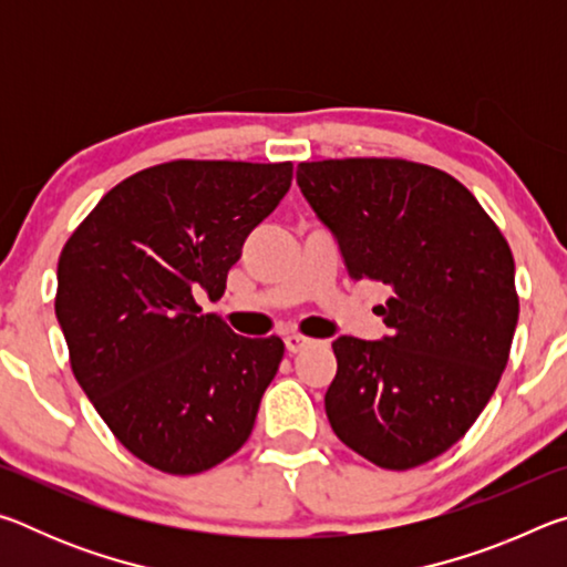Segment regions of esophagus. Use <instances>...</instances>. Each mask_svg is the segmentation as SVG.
<instances>
[{"label":"esophagus","mask_w":567,"mask_h":567,"mask_svg":"<svg viewBox=\"0 0 567 567\" xmlns=\"http://www.w3.org/2000/svg\"><path fill=\"white\" fill-rule=\"evenodd\" d=\"M312 344V340L310 338H302V334H287L285 338V348H287V352H302L305 348H310Z\"/></svg>","instance_id":"1"}]
</instances>
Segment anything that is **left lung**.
<instances>
[{
  "label": "left lung",
  "mask_w": 567,
  "mask_h": 567,
  "mask_svg": "<svg viewBox=\"0 0 567 567\" xmlns=\"http://www.w3.org/2000/svg\"><path fill=\"white\" fill-rule=\"evenodd\" d=\"M297 185L338 239L352 280L392 295L382 340L332 342L324 392L344 445L385 470L443 455L493 398L517 324L515 262L505 237L447 172L408 159L297 165Z\"/></svg>",
  "instance_id": "obj_1"
}]
</instances>
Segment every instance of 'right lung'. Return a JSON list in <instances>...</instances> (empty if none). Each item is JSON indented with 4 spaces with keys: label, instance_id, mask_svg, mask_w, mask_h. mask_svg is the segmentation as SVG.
<instances>
[{
    "label": "right lung",
    "instance_id": "1",
    "mask_svg": "<svg viewBox=\"0 0 567 567\" xmlns=\"http://www.w3.org/2000/svg\"><path fill=\"white\" fill-rule=\"evenodd\" d=\"M290 182L292 162H165L112 187L62 249L54 312L74 378L162 473H203L252 433L285 344L235 334L195 295L223 297Z\"/></svg>",
    "mask_w": 567,
    "mask_h": 567
}]
</instances>
